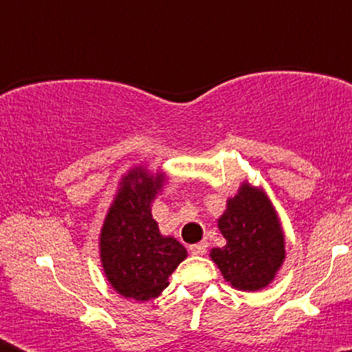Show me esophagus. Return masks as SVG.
Returning <instances> with one entry per match:
<instances>
[{"label": "esophagus", "mask_w": 352, "mask_h": 352, "mask_svg": "<svg viewBox=\"0 0 352 352\" xmlns=\"http://www.w3.org/2000/svg\"><path fill=\"white\" fill-rule=\"evenodd\" d=\"M206 243H195V245H190V252H192L193 256H203L204 252H206Z\"/></svg>", "instance_id": "34e87169"}]
</instances>
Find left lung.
Segmentation results:
<instances>
[{"label":"left lung","mask_w":352,"mask_h":352,"mask_svg":"<svg viewBox=\"0 0 352 352\" xmlns=\"http://www.w3.org/2000/svg\"><path fill=\"white\" fill-rule=\"evenodd\" d=\"M226 239L210 257L234 289L256 292L272 283L285 261V237L278 214L261 188L243 182L217 221Z\"/></svg>","instance_id":"8db88e82"}]
</instances>
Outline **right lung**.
I'll list each match as a JSON object with an SVG mask.
<instances>
[{
    "instance_id": "add662e5",
    "label": "right lung",
    "mask_w": 352,
    "mask_h": 352,
    "mask_svg": "<svg viewBox=\"0 0 352 352\" xmlns=\"http://www.w3.org/2000/svg\"><path fill=\"white\" fill-rule=\"evenodd\" d=\"M164 186V173L133 168L122 177L100 230V261L107 281L127 300H153L186 259L175 237H164L151 215V203Z\"/></svg>"
}]
</instances>
